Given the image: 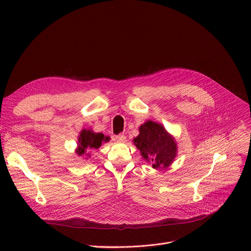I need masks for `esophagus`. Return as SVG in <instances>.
Masks as SVG:
<instances>
[{"instance_id": "esophagus-1", "label": "esophagus", "mask_w": 251, "mask_h": 251, "mask_svg": "<svg viewBox=\"0 0 251 251\" xmlns=\"http://www.w3.org/2000/svg\"><path fill=\"white\" fill-rule=\"evenodd\" d=\"M114 140H115L116 142H126V137L125 135H118V136H115V137H114Z\"/></svg>"}]
</instances>
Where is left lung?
<instances>
[{
    "instance_id": "1",
    "label": "left lung",
    "mask_w": 251,
    "mask_h": 251,
    "mask_svg": "<svg viewBox=\"0 0 251 251\" xmlns=\"http://www.w3.org/2000/svg\"><path fill=\"white\" fill-rule=\"evenodd\" d=\"M142 158L151 162L154 169H166L177 156L178 147L165 127L155 121L148 120L139 126V135L133 139Z\"/></svg>"
}]
</instances>
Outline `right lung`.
I'll use <instances>...</instances> for the list:
<instances>
[{
    "label": "right lung",
    "mask_w": 251,
    "mask_h": 251,
    "mask_svg": "<svg viewBox=\"0 0 251 251\" xmlns=\"http://www.w3.org/2000/svg\"><path fill=\"white\" fill-rule=\"evenodd\" d=\"M109 140V136H104L102 133H95L91 128L90 130L83 128L78 135L77 148L75 150V153L78 157H83L88 160V158L91 157V150H98L102 143L108 142Z\"/></svg>",
    "instance_id": "right-lung-1"
}]
</instances>
